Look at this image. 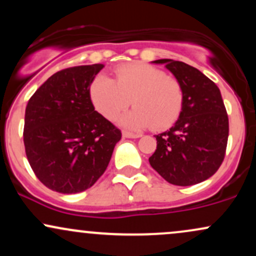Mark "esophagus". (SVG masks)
<instances>
[{"mask_svg": "<svg viewBox=\"0 0 256 256\" xmlns=\"http://www.w3.org/2000/svg\"><path fill=\"white\" fill-rule=\"evenodd\" d=\"M122 137H125V138H140V134H132V132H128V131H124V132H122Z\"/></svg>", "mask_w": 256, "mask_h": 256, "instance_id": "1", "label": "esophagus"}]
</instances>
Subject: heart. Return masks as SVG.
I'll return each mask as SVG.
<instances>
[{"instance_id":"obj_1","label":"heart","mask_w":256,"mask_h":256,"mask_svg":"<svg viewBox=\"0 0 256 256\" xmlns=\"http://www.w3.org/2000/svg\"><path fill=\"white\" fill-rule=\"evenodd\" d=\"M94 107L107 119H114L131 104L134 108L120 116L119 122L130 130L152 126L166 128L180 116L184 90L180 82L162 70L137 62L120 66L116 80L98 74L90 85Z\"/></svg>"}]
</instances>
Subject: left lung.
I'll return each mask as SVG.
<instances>
[{
	"mask_svg": "<svg viewBox=\"0 0 256 256\" xmlns=\"http://www.w3.org/2000/svg\"><path fill=\"white\" fill-rule=\"evenodd\" d=\"M180 82L183 110L170 130L156 134V150L149 164L168 183L189 186L218 171L224 160L228 137V118L219 88L190 64L161 58Z\"/></svg>",
	"mask_w": 256,
	"mask_h": 256,
	"instance_id": "8db88e82",
	"label": "left lung"
}]
</instances>
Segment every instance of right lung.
<instances>
[{
	"mask_svg": "<svg viewBox=\"0 0 256 256\" xmlns=\"http://www.w3.org/2000/svg\"><path fill=\"white\" fill-rule=\"evenodd\" d=\"M102 64L64 68L28 100L24 144L36 177L49 189L76 194L104 174L122 131L95 110L90 85Z\"/></svg>",
	"mask_w": 256,
	"mask_h": 256,
	"instance_id": "add662e5",
	"label": "right lung"
}]
</instances>
